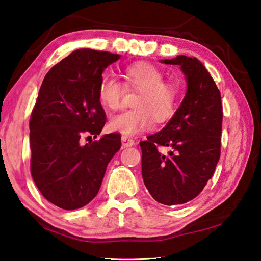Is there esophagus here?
I'll use <instances>...</instances> for the list:
<instances>
[{
  "instance_id": "obj_1",
  "label": "esophagus",
  "mask_w": 261,
  "mask_h": 261,
  "mask_svg": "<svg viewBox=\"0 0 261 261\" xmlns=\"http://www.w3.org/2000/svg\"><path fill=\"white\" fill-rule=\"evenodd\" d=\"M134 145H135V140L130 138V137H125V136L122 137V146L123 147H130V146H134Z\"/></svg>"
}]
</instances>
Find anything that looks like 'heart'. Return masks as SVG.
I'll list each match as a JSON object with an SVG mask.
<instances>
[{
    "label": "heart",
    "instance_id": "1",
    "mask_svg": "<svg viewBox=\"0 0 261 261\" xmlns=\"http://www.w3.org/2000/svg\"><path fill=\"white\" fill-rule=\"evenodd\" d=\"M123 86L116 79L105 76L98 87V98L106 109L121 108L125 91L138 92L134 101L136 109L115 115L109 127L125 137L139 135L152 126L153 120L165 123L174 116L179 101V88L165 82L160 69L148 62H137L122 69Z\"/></svg>",
    "mask_w": 261,
    "mask_h": 261
}]
</instances>
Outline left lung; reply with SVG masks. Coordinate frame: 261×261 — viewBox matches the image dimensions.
Wrapping results in <instances>:
<instances>
[{"mask_svg":"<svg viewBox=\"0 0 261 261\" xmlns=\"http://www.w3.org/2000/svg\"><path fill=\"white\" fill-rule=\"evenodd\" d=\"M166 64L179 65L188 91L168 124L140 141L144 183L158 202L185 204L199 194L214 174L221 154L222 102L218 86L196 57L179 55ZM168 147V154L158 149Z\"/></svg>","mask_w":261,"mask_h":261,"instance_id":"left-lung-1","label":"left lung"}]
</instances>
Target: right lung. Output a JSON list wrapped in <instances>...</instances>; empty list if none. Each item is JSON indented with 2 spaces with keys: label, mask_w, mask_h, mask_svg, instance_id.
Wrapping results in <instances>:
<instances>
[{
  "label": "right lung",
  "mask_w": 261,
  "mask_h": 261,
  "mask_svg": "<svg viewBox=\"0 0 261 261\" xmlns=\"http://www.w3.org/2000/svg\"><path fill=\"white\" fill-rule=\"evenodd\" d=\"M118 59L77 49L43 78L30 118L31 174L42 196L60 208H81L93 199L121 148L117 132L82 144L84 135L98 137L105 125L98 87L103 70Z\"/></svg>",
  "instance_id": "1"
}]
</instances>
